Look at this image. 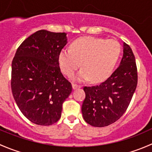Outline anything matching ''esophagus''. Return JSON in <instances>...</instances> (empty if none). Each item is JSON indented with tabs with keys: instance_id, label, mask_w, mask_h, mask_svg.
<instances>
[{
	"instance_id": "obj_1",
	"label": "esophagus",
	"mask_w": 152,
	"mask_h": 152,
	"mask_svg": "<svg viewBox=\"0 0 152 152\" xmlns=\"http://www.w3.org/2000/svg\"><path fill=\"white\" fill-rule=\"evenodd\" d=\"M72 86H73V88L74 89H78V88H80L81 87V85H77V84H75V83H73V85H72Z\"/></svg>"
}]
</instances>
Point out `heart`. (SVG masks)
Returning a JSON list of instances; mask_svg holds the SVG:
<instances>
[{"label": "heart", "instance_id": "heart-1", "mask_svg": "<svg viewBox=\"0 0 152 152\" xmlns=\"http://www.w3.org/2000/svg\"><path fill=\"white\" fill-rule=\"evenodd\" d=\"M121 45L114 39L94 37L79 38L73 42L70 48H63L59 54V64L62 73L72 76L82 65L76 79L100 82L110 76L117 65Z\"/></svg>", "mask_w": 152, "mask_h": 152}]
</instances>
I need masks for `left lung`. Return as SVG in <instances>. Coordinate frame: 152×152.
Returning <instances> with one entry per match:
<instances>
[{
	"label": "left lung",
	"instance_id": "1",
	"mask_svg": "<svg viewBox=\"0 0 152 152\" xmlns=\"http://www.w3.org/2000/svg\"><path fill=\"white\" fill-rule=\"evenodd\" d=\"M137 85L135 57L124 42L121 65L99 85L83 87L85 99L82 107L83 118L93 126L104 127L117 121L128 108Z\"/></svg>",
	"mask_w": 152,
	"mask_h": 152
}]
</instances>
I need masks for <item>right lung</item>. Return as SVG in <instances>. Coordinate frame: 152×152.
Masks as SVG:
<instances>
[{"instance_id": "1", "label": "right lung", "mask_w": 152, "mask_h": 152, "mask_svg": "<svg viewBox=\"0 0 152 152\" xmlns=\"http://www.w3.org/2000/svg\"><path fill=\"white\" fill-rule=\"evenodd\" d=\"M66 33L39 30L20 44L12 63L11 87L21 113L32 123L49 126L59 120L72 91L62 75L59 54Z\"/></svg>"}]
</instances>
